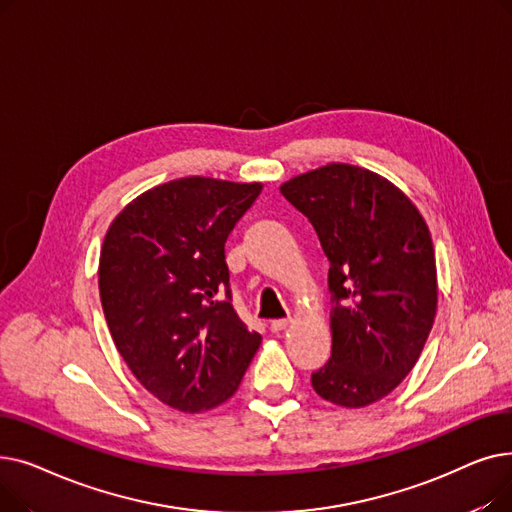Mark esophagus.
I'll use <instances>...</instances> for the list:
<instances>
[{"label":"esophagus","instance_id":"esophagus-1","mask_svg":"<svg viewBox=\"0 0 512 512\" xmlns=\"http://www.w3.org/2000/svg\"><path fill=\"white\" fill-rule=\"evenodd\" d=\"M288 321H290L288 317H282V319H272V321H270V330L278 334V332H282V330L288 326Z\"/></svg>","mask_w":512,"mask_h":512}]
</instances>
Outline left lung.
<instances>
[{
    "label": "left lung",
    "instance_id": "left-lung-1",
    "mask_svg": "<svg viewBox=\"0 0 512 512\" xmlns=\"http://www.w3.org/2000/svg\"><path fill=\"white\" fill-rule=\"evenodd\" d=\"M280 191L330 261L332 357L311 386L334 405L367 407L407 378L434 326L432 236L405 193L357 166L330 164Z\"/></svg>",
    "mask_w": 512,
    "mask_h": 512
}]
</instances>
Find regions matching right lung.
<instances>
[{
    "instance_id": "obj_1",
    "label": "right lung",
    "mask_w": 512,
    "mask_h": 512,
    "mask_svg": "<svg viewBox=\"0 0 512 512\" xmlns=\"http://www.w3.org/2000/svg\"><path fill=\"white\" fill-rule=\"evenodd\" d=\"M259 193V182L172 180L126 205L105 234L107 328L134 378L172 409L222 405L261 344L232 307L224 253Z\"/></svg>"
}]
</instances>
